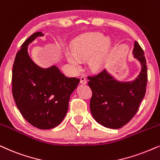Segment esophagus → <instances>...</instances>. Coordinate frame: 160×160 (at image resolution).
I'll list each match as a JSON object with an SVG mask.
<instances>
[{
	"label": "esophagus",
	"mask_w": 160,
	"mask_h": 160,
	"mask_svg": "<svg viewBox=\"0 0 160 160\" xmlns=\"http://www.w3.org/2000/svg\"><path fill=\"white\" fill-rule=\"evenodd\" d=\"M80 83L82 84H86L88 82H87L86 78H85L84 76H82V77L80 78Z\"/></svg>",
	"instance_id": "esophagus-1"
}]
</instances>
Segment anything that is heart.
<instances>
[{"label": "heart", "instance_id": "heart-1", "mask_svg": "<svg viewBox=\"0 0 160 160\" xmlns=\"http://www.w3.org/2000/svg\"><path fill=\"white\" fill-rule=\"evenodd\" d=\"M111 49V41L101 33H90L73 43L72 53H66V59L75 71L80 70L82 62L89 59V66L94 72L100 71L107 63Z\"/></svg>", "mask_w": 160, "mask_h": 160}]
</instances>
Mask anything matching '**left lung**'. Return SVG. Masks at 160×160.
<instances>
[{"mask_svg": "<svg viewBox=\"0 0 160 160\" xmlns=\"http://www.w3.org/2000/svg\"><path fill=\"white\" fill-rule=\"evenodd\" d=\"M132 53L141 65L140 73L133 81H118L106 69L98 75L88 77V85L92 92L91 113L104 127L117 129L128 123L135 115L146 94V60L143 50L137 41Z\"/></svg>", "mask_w": 160, "mask_h": 160, "instance_id": "obj_1", "label": "left lung"}]
</instances>
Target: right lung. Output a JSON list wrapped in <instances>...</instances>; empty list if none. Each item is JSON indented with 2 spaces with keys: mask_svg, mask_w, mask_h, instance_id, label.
<instances>
[{
  "mask_svg": "<svg viewBox=\"0 0 160 160\" xmlns=\"http://www.w3.org/2000/svg\"><path fill=\"white\" fill-rule=\"evenodd\" d=\"M42 32L34 33L17 53L12 68V95L25 119L40 129L53 128L62 121L70 95L79 79L68 78L56 65L39 67L31 59L28 46Z\"/></svg>",
  "mask_w": 160,
  "mask_h": 160,
  "instance_id": "obj_1",
  "label": "right lung"
}]
</instances>
